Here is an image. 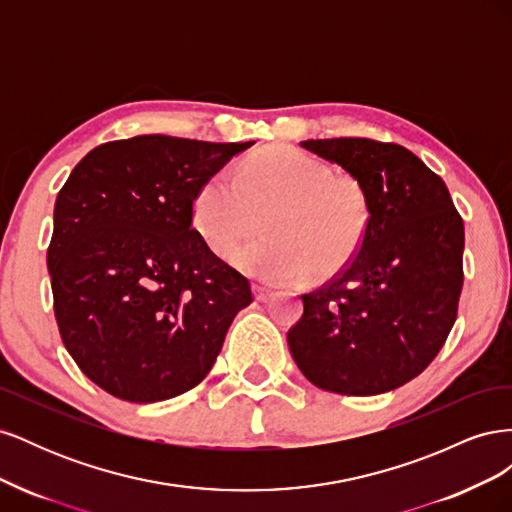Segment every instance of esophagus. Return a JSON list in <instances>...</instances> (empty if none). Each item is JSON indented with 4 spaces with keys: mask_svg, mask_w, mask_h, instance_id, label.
<instances>
[{
    "mask_svg": "<svg viewBox=\"0 0 512 512\" xmlns=\"http://www.w3.org/2000/svg\"><path fill=\"white\" fill-rule=\"evenodd\" d=\"M271 294H273V290L269 286L254 284V297H256V301H267Z\"/></svg>",
    "mask_w": 512,
    "mask_h": 512,
    "instance_id": "1",
    "label": "esophagus"
}]
</instances>
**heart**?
<instances>
[{
  "mask_svg": "<svg viewBox=\"0 0 512 512\" xmlns=\"http://www.w3.org/2000/svg\"><path fill=\"white\" fill-rule=\"evenodd\" d=\"M265 237L237 247L230 262L262 282H292L346 267L371 224L365 183L297 149H260L237 177L220 170L192 200V226L211 252L224 256L265 213Z\"/></svg>",
  "mask_w": 512,
  "mask_h": 512,
  "instance_id": "1",
  "label": "heart"
}]
</instances>
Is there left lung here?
<instances>
[{"mask_svg": "<svg viewBox=\"0 0 512 512\" xmlns=\"http://www.w3.org/2000/svg\"><path fill=\"white\" fill-rule=\"evenodd\" d=\"M301 147L365 183L371 224L350 265L301 294L290 354L322 391L389 393L421 374L453 329L463 220L446 183L406 147L369 138H318Z\"/></svg>", "mask_w": 512, "mask_h": 512, "instance_id": "8db88e82", "label": "left lung"}]
</instances>
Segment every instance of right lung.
<instances>
[{
  "label": "right lung",
  "instance_id": "right-lung-1",
  "mask_svg": "<svg viewBox=\"0 0 512 512\" xmlns=\"http://www.w3.org/2000/svg\"><path fill=\"white\" fill-rule=\"evenodd\" d=\"M252 145L134 136L91 149L59 190L46 252L57 327L113 397L194 389L252 303L250 282L192 228L200 183Z\"/></svg>",
  "mask_w": 512,
  "mask_h": 512
}]
</instances>
